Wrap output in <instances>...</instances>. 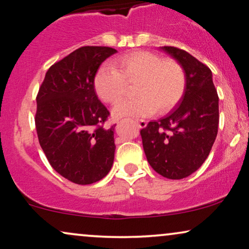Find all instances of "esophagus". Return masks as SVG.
Returning <instances> with one entry per match:
<instances>
[{"label": "esophagus", "instance_id": "34e87169", "mask_svg": "<svg viewBox=\"0 0 249 249\" xmlns=\"http://www.w3.org/2000/svg\"><path fill=\"white\" fill-rule=\"evenodd\" d=\"M136 124L139 128H145L147 125V121L146 120H136Z\"/></svg>", "mask_w": 249, "mask_h": 249}]
</instances>
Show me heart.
<instances>
[{"label":"heart","mask_w":249,"mask_h":249,"mask_svg":"<svg viewBox=\"0 0 249 249\" xmlns=\"http://www.w3.org/2000/svg\"><path fill=\"white\" fill-rule=\"evenodd\" d=\"M136 99L124 101L113 109L116 118H142L168 112L185 91V73L176 60L157 53L137 50L121 56L96 71L94 89L103 102L116 104L124 98L127 84H133Z\"/></svg>","instance_id":"1"}]
</instances>
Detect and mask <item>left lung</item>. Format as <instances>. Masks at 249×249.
Segmentation results:
<instances>
[{
	"mask_svg": "<svg viewBox=\"0 0 249 249\" xmlns=\"http://www.w3.org/2000/svg\"><path fill=\"white\" fill-rule=\"evenodd\" d=\"M181 65L185 91L174 109L140 135L147 160L169 179L187 178L204 163L218 133L219 98L210 68L185 50L160 47Z\"/></svg>",
	"mask_w": 249,
	"mask_h": 249,
	"instance_id": "8db88e82",
	"label": "left lung"
}]
</instances>
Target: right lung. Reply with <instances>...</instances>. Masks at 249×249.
<instances>
[{"label": "right lung", "mask_w": 249, "mask_h": 249, "mask_svg": "<svg viewBox=\"0 0 249 249\" xmlns=\"http://www.w3.org/2000/svg\"><path fill=\"white\" fill-rule=\"evenodd\" d=\"M117 50L81 47L47 71L37 95L39 143L55 171L76 184H92L110 172L114 127L103 128L110 112L99 100L94 77Z\"/></svg>", "instance_id": "add662e5"}]
</instances>
